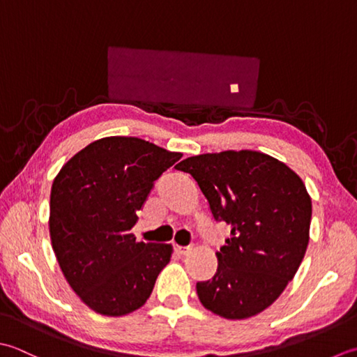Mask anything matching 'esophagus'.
<instances>
[{"mask_svg":"<svg viewBox=\"0 0 357 357\" xmlns=\"http://www.w3.org/2000/svg\"><path fill=\"white\" fill-rule=\"evenodd\" d=\"M174 251L180 254V256H186V254L191 251V246H174Z\"/></svg>","mask_w":357,"mask_h":357,"instance_id":"1","label":"esophagus"}]
</instances>
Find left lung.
<instances>
[{
  "label": "left lung",
  "mask_w": 357,
  "mask_h": 357,
  "mask_svg": "<svg viewBox=\"0 0 357 357\" xmlns=\"http://www.w3.org/2000/svg\"><path fill=\"white\" fill-rule=\"evenodd\" d=\"M231 236L213 279L197 282L203 307L231 321L256 316L293 280L307 251L311 199L285 163L257 151H223L180 162Z\"/></svg>",
  "instance_id": "left-lung-1"
}]
</instances>
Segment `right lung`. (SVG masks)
Here are the masks:
<instances>
[{
    "mask_svg": "<svg viewBox=\"0 0 357 357\" xmlns=\"http://www.w3.org/2000/svg\"><path fill=\"white\" fill-rule=\"evenodd\" d=\"M181 158L137 137L87 144L58 172L49 231L64 278L87 307L125 316L143 307L172 246L137 242V211L154 181Z\"/></svg>",
    "mask_w": 357,
    "mask_h": 357,
    "instance_id": "obj_1",
    "label": "right lung"
}]
</instances>
